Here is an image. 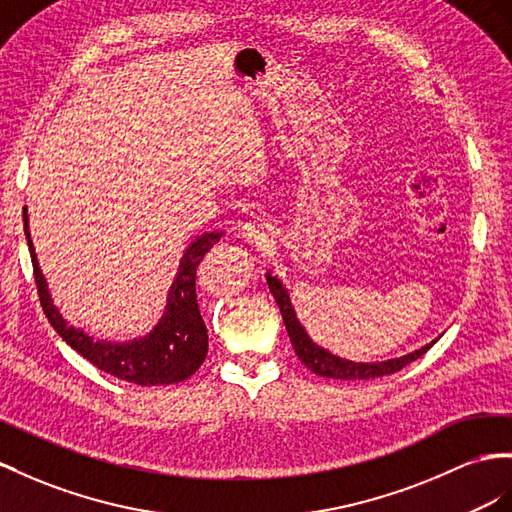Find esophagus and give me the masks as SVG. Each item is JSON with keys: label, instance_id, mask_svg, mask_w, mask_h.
Wrapping results in <instances>:
<instances>
[{"label": "esophagus", "instance_id": "34e87169", "mask_svg": "<svg viewBox=\"0 0 512 512\" xmlns=\"http://www.w3.org/2000/svg\"><path fill=\"white\" fill-rule=\"evenodd\" d=\"M268 225L266 222H259V220H248L242 225V238L251 244H261L268 238Z\"/></svg>", "mask_w": 512, "mask_h": 512}]
</instances>
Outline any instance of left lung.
Listing matches in <instances>:
<instances>
[{
    "mask_svg": "<svg viewBox=\"0 0 512 512\" xmlns=\"http://www.w3.org/2000/svg\"><path fill=\"white\" fill-rule=\"evenodd\" d=\"M266 281H268V287H270L274 300H277V305L281 309L285 329H287V335H290V342L294 346L296 357L300 359V363L305 365V368H309L313 374L324 376V378H335V381H370V378H381V376L396 374L398 370L404 368V365H409L411 361L422 357L424 352L430 350L432 344H437V339L441 337L439 335V337L432 339L430 344L417 348L413 352H406V355L396 357V359L350 361V359H344L339 355H333L331 350H326L324 346L313 342L305 326L300 324V320L296 316V309L292 305L290 292L285 290V285L279 277H274V274L268 270Z\"/></svg>",
    "mask_w": 512,
    "mask_h": 512,
    "instance_id": "8db88e82",
    "label": "left lung"
}]
</instances>
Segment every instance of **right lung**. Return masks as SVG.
Returning <instances> with one entry per match:
<instances>
[{
    "mask_svg": "<svg viewBox=\"0 0 512 512\" xmlns=\"http://www.w3.org/2000/svg\"><path fill=\"white\" fill-rule=\"evenodd\" d=\"M23 229L45 316L64 342L84 359L97 365L99 370L140 387L175 385L201 368L207 357V329L199 303H196V268L209 248L222 238V231L196 235V240L183 251L175 279L170 283L162 318L147 335L134 337L129 342H110V339H95L80 326L69 324L56 307L30 238L28 207H23Z\"/></svg>",
    "mask_w": 512,
    "mask_h": 512,
    "instance_id": "1",
    "label": "right lung"
}]
</instances>
